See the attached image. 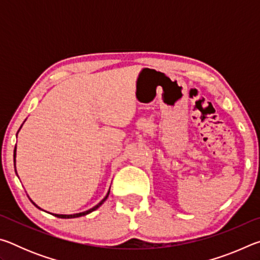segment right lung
Segmentation results:
<instances>
[{
    "label": "right lung",
    "instance_id": "add662e5",
    "mask_svg": "<svg viewBox=\"0 0 260 260\" xmlns=\"http://www.w3.org/2000/svg\"><path fill=\"white\" fill-rule=\"evenodd\" d=\"M23 126V125H21ZM21 126H20V128H21ZM20 128H19V131H20ZM18 131V132H19ZM18 134V133H17ZM14 162H15V171H16V148H15V151H14ZM16 174H17V171H16ZM109 193H110V189H109V191H108V193H107V196L104 197V199L100 202V203L98 204V205H95L94 208H91V209H89V210H87V211H85V212H80V213H74V214H56V213H51L52 215H55V217H57V218H63V219H71V218H79V217H82V215H86V214H88V213H90V212H93V211H95L96 209H99L101 205H102L105 201H107V199H108V196H109ZM29 199V197H28ZM29 201L32 202V203L37 206L38 209H40L41 210V208H39V206L34 203V202L29 199Z\"/></svg>",
    "mask_w": 260,
    "mask_h": 260
}]
</instances>
